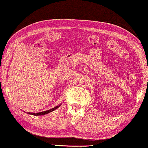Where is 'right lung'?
I'll return each mask as SVG.
<instances>
[{
	"mask_svg": "<svg viewBox=\"0 0 148 148\" xmlns=\"http://www.w3.org/2000/svg\"><path fill=\"white\" fill-rule=\"evenodd\" d=\"M60 106V105H59ZM59 106H57V107H54L53 109H51L50 110H48V111H43V112H37V113H32V112H28V113L30 114H33V115H36V116H39V115H43V114H46L49 113V112H52L53 111H55V109H57V108L59 107Z\"/></svg>",
	"mask_w": 148,
	"mask_h": 148,
	"instance_id": "1",
	"label": "right lung"
}]
</instances>
